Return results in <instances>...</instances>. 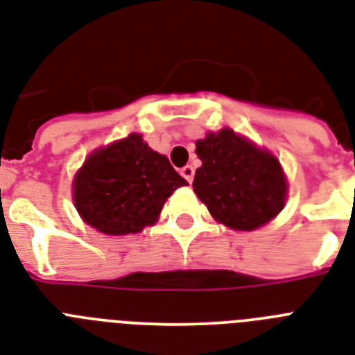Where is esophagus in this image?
<instances>
[{
	"label": "esophagus",
	"instance_id": "esophagus-1",
	"mask_svg": "<svg viewBox=\"0 0 355 355\" xmlns=\"http://www.w3.org/2000/svg\"><path fill=\"white\" fill-rule=\"evenodd\" d=\"M180 175L186 178L187 182H193V177H195V169H193V166H186V168L180 169Z\"/></svg>",
	"mask_w": 355,
	"mask_h": 355
}]
</instances>
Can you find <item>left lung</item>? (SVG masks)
<instances>
[{
  "label": "left lung",
  "instance_id": "left-lung-1",
  "mask_svg": "<svg viewBox=\"0 0 355 355\" xmlns=\"http://www.w3.org/2000/svg\"><path fill=\"white\" fill-rule=\"evenodd\" d=\"M202 166L195 173L193 191L218 223L233 230H255L284 206L286 178L281 164L232 129L209 132L197 142Z\"/></svg>",
  "mask_w": 355,
  "mask_h": 355
}]
</instances>
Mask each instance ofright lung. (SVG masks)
<instances>
[{
    "label": "right lung",
    "instance_id": "add662e5",
    "mask_svg": "<svg viewBox=\"0 0 355 355\" xmlns=\"http://www.w3.org/2000/svg\"><path fill=\"white\" fill-rule=\"evenodd\" d=\"M186 184L168 157L129 135L87 158L74 178V204L98 232L128 235L155 223L169 195Z\"/></svg>",
    "mask_w": 355,
    "mask_h": 355
}]
</instances>
